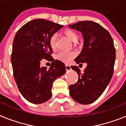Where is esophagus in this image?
<instances>
[{"instance_id":"1","label":"esophagus","mask_w":126,"mask_h":126,"mask_svg":"<svg viewBox=\"0 0 126 126\" xmlns=\"http://www.w3.org/2000/svg\"><path fill=\"white\" fill-rule=\"evenodd\" d=\"M66 71H69V70H71V67H70V65L66 64Z\"/></svg>"}]
</instances>
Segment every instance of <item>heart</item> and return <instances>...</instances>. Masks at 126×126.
<instances>
[{
    "mask_svg": "<svg viewBox=\"0 0 126 126\" xmlns=\"http://www.w3.org/2000/svg\"><path fill=\"white\" fill-rule=\"evenodd\" d=\"M64 34L66 37H68L72 41L76 42L77 40L78 39V35L76 32H74V30H70V29H67L64 30ZM49 43L50 47L52 49H55L56 48V35L55 34L51 35V37L49 39ZM76 56V53L74 52H64L61 51L57 54L56 58L58 60H60L61 62L68 64L70 63L73 58Z\"/></svg>",
    "mask_w": 126,
    "mask_h": 126,
    "instance_id": "obj_1",
    "label": "heart"
}]
</instances>
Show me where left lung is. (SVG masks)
<instances>
[{
	"mask_svg": "<svg viewBox=\"0 0 126 126\" xmlns=\"http://www.w3.org/2000/svg\"><path fill=\"white\" fill-rule=\"evenodd\" d=\"M69 27L81 32L84 40L81 52L75 61L87 64L83 73L78 66H71L79 78L76 83L69 86L70 94L75 101L88 105L103 94L110 81L116 49L110 34L96 22L81 21Z\"/></svg>",
	"mask_w": 126,
	"mask_h": 126,
	"instance_id": "8db88e82",
	"label": "left lung"
}]
</instances>
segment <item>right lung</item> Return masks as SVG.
Instances as JSON below:
<instances>
[{
	"mask_svg": "<svg viewBox=\"0 0 126 126\" xmlns=\"http://www.w3.org/2000/svg\"><path fill=\"white\" fill-rule=\"evenodd\" d=\"M62 27L46 19H35L16 34L11 55L14 77L22 96L33 104L49 100L54 81L66 72L65 64L51 56L49 43L51 35ZM42 59L52 62L49 69L40 66Z\"/></svg>",
	"mask_w": 126,
	"mask_h": 126,
	"instance_id": "add662e5",
	"label": "right lung"
}]
</instances>
